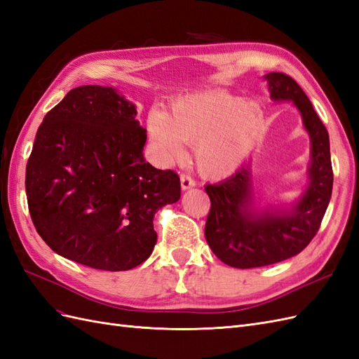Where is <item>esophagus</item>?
I'll list each match as a JSON object with an SVG mask.
<instances>
[{
    "instance_id": "34e87169",
    "label": "esophagus",
    "mask_w": 359,
    "mask_h": 359,
    "mask_svg": "<svg viewBox=\"0 0 359 359\" xmlns=\"http://www.w3.org/2000/svg\"><path fill=\"white\" fill-rule=\"evenodd\" d=\"M194 186H196V182H194V180L190 175H186V173H182V175H181V189L182 190H189V189H191Z\"/></svg>"
}]
</instances>
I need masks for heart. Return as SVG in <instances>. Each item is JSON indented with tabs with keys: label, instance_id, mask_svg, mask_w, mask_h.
Returning <instances> with one entry per match:
<instances>
[{
	"label": "heart",
	"instance_id": "obj_1",
	"mask_svg": "<svg viewBox=\"0 0 359 359\" xmlns=\"http://www.w3.org/2000/svg\"><path fill=\"white\" fill-rule=\"evenodd\" d=\"M265 130V114L255 100L226 91L178 99L169 115L149 114L148 133L163 160L193 145V158L206 178H223L241 168Z\"/></svg>",
	"mask_w": 359,
	"mask_h": 359
}]
</instances>
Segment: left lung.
<instances>
[{
    "instance_id": "obj_1",
    "label": "left lung",
    "mask_w": 359,
    "mask_h": 359,
    "mask_svg": "<svg viewBox=\"0 0 359 359\" xmlns=\"http://www.w3.org/2000/svg\"><path fill=\"white\" fill-rule=\"evenodd\" d=\"M274 102L290 100L302 116L311 140L309 186L292 208L260 211L253 203V180L250 165L217 184L205 186L211 210L205 224V238L212 253L233 268H256L281 262L301 253L318 233L332 193L330 136L320 118L301 90L285 73L265 74Z\"/></svg>"
}]
</instances>
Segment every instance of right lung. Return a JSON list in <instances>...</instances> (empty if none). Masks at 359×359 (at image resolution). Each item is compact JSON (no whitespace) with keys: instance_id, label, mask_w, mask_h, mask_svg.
<instances>
[{"instance_id":"obj_1","label":"right lung","mask_w":359,"mask_h":359,"mask_svg":"<svg viewBox=\"0 0 359 359\" xmlns=\"http://www.w3.org/2000/svg\"><path fill=\"white\" fill-rule=\"evenodd\" d=\"M136 114L115 88L83 85L43 118L25 190L32 223L60 256L127 271L153 253L154 214L181 198V182L145 161Z\"/></svg>"}]
</instances>
